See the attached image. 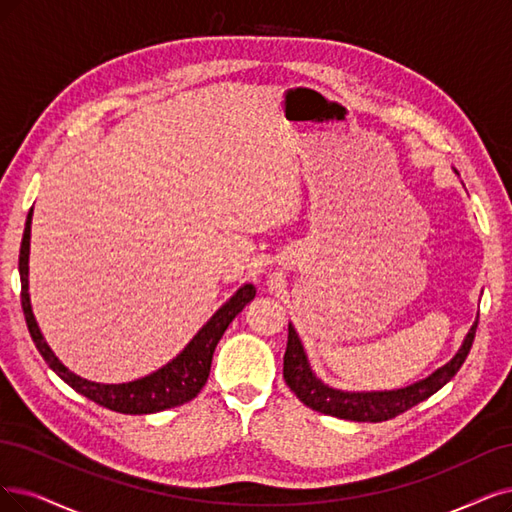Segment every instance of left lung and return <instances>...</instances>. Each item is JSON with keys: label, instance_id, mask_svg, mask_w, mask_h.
<instances>
[{"label": "left lung", "instance_id": "8db88e82", "mask_svg": "<svg viewBox=\"0 0 512 512\" xmlns=\"http://www.w3.org/2000/svg\"><path fill=\"white\" fill-rule=\"evenodd\" d=\"M475 333L477 320L466 333L456 356L437 371H432L424 380L394 390H339L325 384L312 371L304 344H301L295 327L289 323V342L282 377H285L287 386L297 394V399L314 411L350 422H386L426 401L428 396L439 392L447 382H451V377L460 371L466 361L472 342H475Z\"/></svg>", "mask_w": 512, "mask_h": 512}]
</instances>
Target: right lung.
I'll use <instances>...</instances> for the list:
<instances>
[{"instance_id": "right-lung-1", "label": "right lung", "mask_w": 512, "mask_h": 512, "mask_svg": "<svg viewBox=\"0 0 512 512\" xmlns=\"http://www.w3.org/2000/svg\"><path fill=\"white\" fill-rule=\"evenodd\" d=\"M31 219L33 208L25 221V232L21 242V255H18V274H21V304L25 312L27 327L31 333V339L35 348L40 350L48 367L61 377L65 384H69L75 392L84 394L86 399L94 401L101 407H107L111 411L126 413V415H147L158 413L164 409L179 407L187 401H192L194 396L204 388L208 373H211L213 352L223 337L225 329L230 327L232 320L244 310L246 304H251L255 299V287L244 285L240 287L225 304L206 320L202 329L189 339V344L166 365L156 369L139 380L124 382V384H99L90 382L86 377L75 375L69 371L48 342L44 339L40 325L33 316L31 310V297H29V249H31Z\"/></svg>"}]
</instances>
